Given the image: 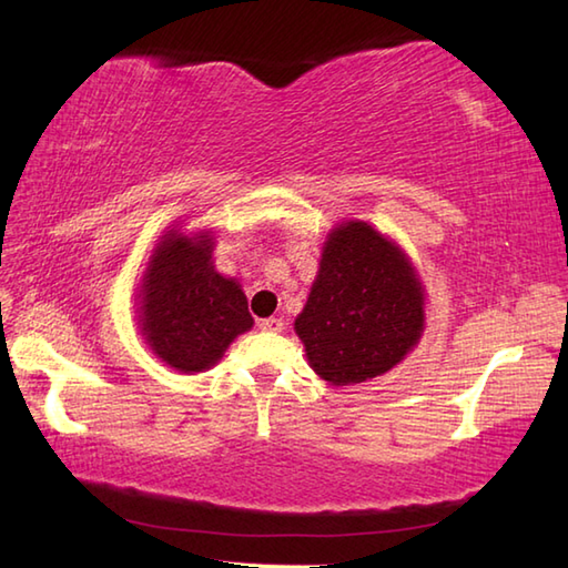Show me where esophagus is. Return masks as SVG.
<instances>
[{
  "mask_svg": "<svg viewBox=\"0 0 568 568\" xmlns=\"http://www.w3.org/2000/svg\"><path fill=\"white\" fill-rule=\"evenodd\" d=\"M258 327H261L263 332H273V334H277V332H283V320H277V317L261 320V322H258Z\"/></svg>",
  "mask_w": 568,
  "mask_h": 568,
  "instance_id": "34e87169",
  "label": "esophagus"
}]
</instances>
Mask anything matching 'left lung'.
I'll return each instance as SVG.
<instances>
[{"instance_id": "obj_1", "label": "left lung", "mask_w": 568, "mask_h": 568, "mask_svg": "<svg viewBox=\"0 0 568 568\" xmlns=\"http://www.w3.org/2000/svg\"><path fill=\"white\" fill-rule=\"evenodd\" d=\"M422 332L425 285L407 253L368 222L336 224L295 317L310 368L329 385L364 383L400 364Z\"/></svg>"}]
</instances>
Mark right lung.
I'll return each mask as SVG.
<instances>
[{"instance_id": "1", "label": "right lung", "mask_w": 568, "mask_h": 568, "mask_svg": "<svg viewBox=\"0 0 568 568\" xmlns=\"http://www.w3.org/2000/svg\"><path fill=\"white\" fill-rule=\"evenodd\" d=\"M210 229L159 236L136 291L139 332L155 358L180 373L210 371L239 334L253 327L236 277L214 268Z\"/></svg>"}]
</instances>
